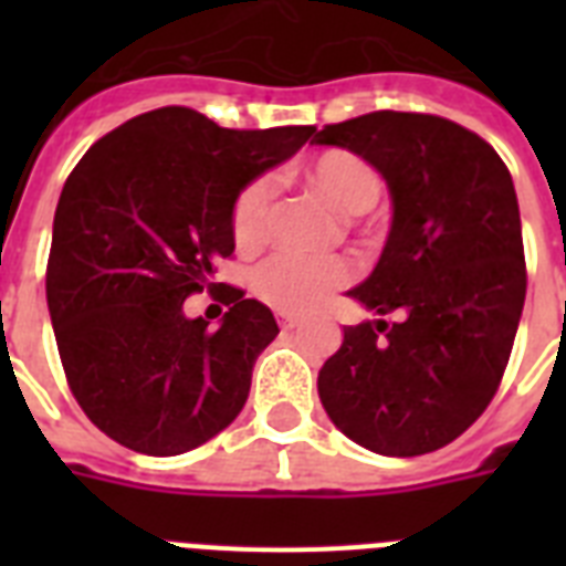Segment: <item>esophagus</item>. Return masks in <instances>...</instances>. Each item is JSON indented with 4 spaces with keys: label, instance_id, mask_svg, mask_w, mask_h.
<instances>
[{
    "label": "esophagus",
    "instance_id": "1",
    "mask_svg": "<svg viewBox=\"0 0 566 566\" xmlns=\"http://www.w3.org/2000/svg\"><path fill=\"white\" fill-rule=\"evenodd\" d=\"M300 323H302V319L296 317V314H279V326H282V328H296Z\"/></svg>",
    "mask_w": 566,
    "mask_h": 566
}]
</instances>
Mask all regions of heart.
<instances>
[{
	"label": "heart",
	"instance_id": "1",
	"mask_svg": "<svg viewBox=\"0 0 566 566\" xmlns=\"http://www.w3.org/2000/svg\"><path fill=\"white\" fill-rule=\"evenodd\" d=\"M300 176L317 188L328 202L346 213H364L381 193V179L370 164L344 149H326L300 167ZM273 181L255 179L240 190L231 211V234L238 249H255L270 229ZM344 258H314L300 252H279L252 273V291L275 311L302 314L326 300L328 293L349 282Z\"/></svg>",
	"mask_w": 566,
	"mask_h": 566
}]
</instances>
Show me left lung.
<instances>
[{
  "mask_svg": "<svg viewBox=\"0 0 566 566\" xmlns=\"http://www.w3.org/2000/svg\"><path fill=\"white\" fill-rule=\"evenodd\" d=\"M311 144L364 158L394 208L373 273L349 291L378 319L344 328L317 376L319 402L370 452H434L493 399L526 302L509 167L482 137L431 114L376 111ZM385 313L400 319L387 324Z\"/></svg>",
  "mask_w": 566,
  "mask_h": 566,
  "instance_id": "left-lung-1",
  "label": "left lung"
}]
</instances>
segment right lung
<instances>
[{"instance_id": "add662e5", "label": "right lung", "mask_w": 566, "mask_h": 566, "mask_svg": "<svg viewBox=\"0 0 566 566\" xmlns=\"http://www.w3.org/2000/svg\"><path fill=\"white\" fill-rule=\"evenodd\" d=\"M314 126L220 128L158 108L84 153L52 222L46 302L66 381L96 429L144 455L202 447L247 405L279 335L264 302L229 287L220 326L185 300L234 252L240 190L287 161Z\"/></svg>"}]
</instances>
